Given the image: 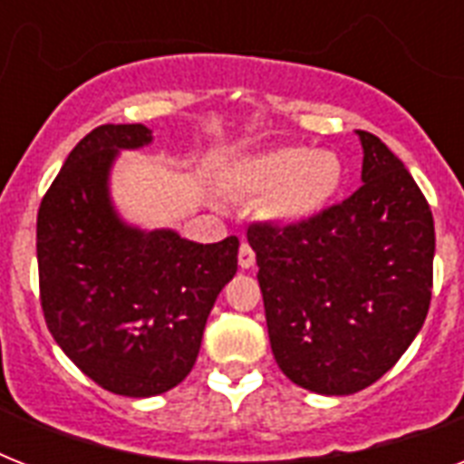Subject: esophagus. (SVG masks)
Returning a JSON list of instances; mask_svg holds the SVG:
<instances>
[{"instance_id": "34e87169", "label": "esophagus", "mask_w": 464, "mask_h": 464, "mask_svg": "<svg viewBox=\"0 0 464 464\" xmlns=\"http://www.w3.org/2000/svg\"><path fill=\"white\" fill-rule=\"evenodd\" d=\"M238 265L240 269H250L255 265V253H253V247L247 246L246 240L240 243V250H238Z\"/></svg>"}]
</instances>
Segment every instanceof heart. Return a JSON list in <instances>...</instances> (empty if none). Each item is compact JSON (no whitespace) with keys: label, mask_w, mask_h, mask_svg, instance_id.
Listing matches in <instances>:
<instances>
[{"label":"heart","mask_w":464,"mask_h":464,"mask_svg":"<svg viewBox=\"0 0 464 464\" xmlns=\"http://www.w3.org/2000/svg\"><path fill=\"white\" fill-rule=\"evenodd\" d=\"M228 182L250 197H267L269 218L284 226H304L317 218L344 182V163L330 149L284 144L238 159L228 168Z\"/></svg>","instance_id":"b5f03b06"}]
</instances>
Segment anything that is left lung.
Here are the masks:
<instances>
[{
  "instance_id": "8db88e82",
  "label": "left lung",
  "mask_w": 464,
  "mask_h": 464,
  "mask_svg": "<svg viewBox=\"0 0 464 464\" xmlns=\"http://www.w3.org/2000/svg\"><path fill=\"white\" fill-rule=\"evenodd\" d=\"M361 185L304 226L255 224L247 243L272 353L317 395H353L395 366L431 304L433 217L404 163L356 130Z\"/></svg>"
}]
</instances>
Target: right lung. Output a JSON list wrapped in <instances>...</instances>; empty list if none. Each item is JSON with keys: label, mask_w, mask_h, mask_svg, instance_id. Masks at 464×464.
Returning a JSON list of instances; mask_svg holds the SVG:
<instances>
[{"label": "right lung", "mask_w": 464, "mask_h": 464, "mask_svg": "<svg viewBox=\"0 0 464 464\" xmlns=\"http://www.w3.org/2000/svg\"><path fill=\"white\" fill-rule=\"evenodd\" d=\"M154 141L144 125L83 137L38 209L40 301L60 349L108 392L154 397L188 378L207 317L238 269V238L195 243L122 218L111 195L120 151Z\"/></svg>", "instance_id": "1"}]
</instances>
